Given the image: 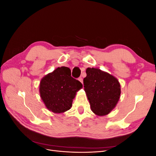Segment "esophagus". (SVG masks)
I'll list each match as a JSON object with an SVG mask.
<instances>
[{"instance_id":"obj_1","label":"esophagus","mask_w":156,"mask_h":156,"mask_svg":"<svg viewBox=\"0 0 156 156\" xmlns=\"http://www.w3.org/2000/svg\"><path fill=\"white\" fill-rule=\"evenodd\" d=\"M78 80H79V81L80 82H81V83L83 84V78H82V77H79V78L78 79Z\"/></svg>"}]
</instances>
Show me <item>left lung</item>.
Wrapping results in <instances>:
<instances>
[{
    "instance_id": "left-lung-1",
    "label": "left lung",
    "mask_w": 156,
    "mask_h": 156,
    "mask_svg": "<svg viewBox=\"0 0 156 156\" xmlns=\"http://www.w3.org/2000/svg\"><path fill=\"white\" fill-rule=\"evenodd\" d=\"M83 84L91 110L98 116H105L114 108L120 96L117 79L100 69L88 68Z\"/></svg>"
}]
</instances>
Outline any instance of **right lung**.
<instances>
[{
    "mask_svg": "<svg viewBox=\"0 0 156 156\" xmlns=\"http://www.w3.org/2000/svg\"><path fill=\"white\" fill-rule=\"evenodd\" d=\"M82 87L81 82L71 76L70 69L62 66L41 80L40 93L49 111L61 113L69 109L76 92Z\"/></svg>",
    "mask_w": 156,
    "mask_h": 156,
    "instance_id": "1",
    "label": "right lung"
}]
</instances>
